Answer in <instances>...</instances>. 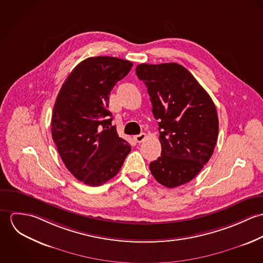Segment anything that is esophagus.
<instances>
[{"label":"esophagus","instance_id":"esophagus-1","mask_svg":"<svg viewBox=\"0 0 263 263\" xmlns=\"http://www.w3.org/2000/svg\"><path fill=\"white\" fill-rule=\"evenodd\" d=\"M146 138H147V136H146L145 133H142V134L137 135V136L134 137V139H135V141H136L137 143H142V142H144V140H145Z\"/></svg>","mask_w":263,"mask_h":263}]
</instances>
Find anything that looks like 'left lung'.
Returning a JSON list of instances; mask_svg holds the SVG:
<instances>
[{
    "label": "left lung",
    "instance_id": "obj_1",
    "mask_svg": "<svg viewBox=\"0 0 263 263\" xmlns=\"http://www.w3.org/2000/svg\"><path fill=\"white\" fill-rule=\"evenodd\" d=\"M159 120L161 156L150 163L154 178L168 188L192 180L217 144L219 119L208 92L181 65L141 64L136 69Z\"/></svg>",
    "mask_w": 263,
    "mask_h": 263
}]
</instances>
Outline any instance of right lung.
<instances>
[{"label":"right lung","mask_w":263,"mask_h":263,"mask_svg":"<svg viewBox=\"0 0 263 263\" xmlns=\"http://www.w3.org/2000/svg\"><path fill=\"white\" fill-rule=\"evenodd\" d=\"M133 63L113 57L81 62L63 84L51 116V136L67 169L99 186L120 170L130 145L119 138L107 110L109 95Z\"/></svg>","instance_id":"1"}]
</instances>
